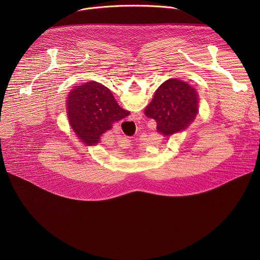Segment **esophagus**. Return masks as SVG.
Returning a JSON list of instances; mask_svg holds the SVG:
<instances>
[{
    "mask_svg": "<svg viewBox=\"0 0 260 260\" xmlns=\"http://www.w3.org/2000/svg\"><path fill=\"white\" fill-rule=\"evenodd\" d=\"M122 144H123V145H125V146H129L131 141H129V140H127V139H124V140H123V142H122Z\"/></svg>",
    "mask_w": 260,
    "mask_h": 260,
    "instance_id": "1",
    "label": "esophagus"
}]
</instances>
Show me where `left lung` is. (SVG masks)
<instances>
[{
	"mask_svg": "<svg viewBox=\"0 0 260 260\" xmlns=\"http://www.w3.org/2000/svg\"><path fill=\"white\" fill-rule=\"evenodd\" d=\"M199 109L197 90L179 79H169L155 91L151 103L145 109V115L156 121L157 132L172 136L194 120Z\"/></svg>",
	"mask_w": 260,
	"mask_h": 260,
	"instance_id": "obj_1",
	"label": "left lung"
}]
</instances>
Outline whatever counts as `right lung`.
Listing matches in <instances>:
<instances>
[{
    "instance_id": "1",
    "label": "right lung",
    "mask_w": 260,
    "mask_h": 260,
    "mask_svg": "<svg viewBox=\"0 0 260 260\" xmlns=\"http://www.w3.org/2000/svg\"><path fill=\"white\" fill-rule=\"evenodd\" d=\"M70 124L87 146L96 145L112 124L129 115L110 89L99 82H87L72 89L67 100Z\"/></svg>"
}]
</instances>
